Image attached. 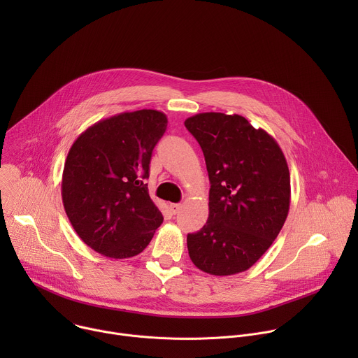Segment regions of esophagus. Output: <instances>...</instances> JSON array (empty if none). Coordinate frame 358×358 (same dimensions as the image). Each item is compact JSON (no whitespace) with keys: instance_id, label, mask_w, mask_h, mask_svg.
<instances>
[{"instance_id":"1","label":"esophagus","mask_w":358,"mask_h":358,"mask_svg":"<svg viewBox=\"0 0 358 358\" xmlns=\"http://www.w3.org/2000/svg\"><path fill=\"white\" fill-rule=\"evenodd\" d=\"M182 208V206L181 203H170V211H171V214H177V213H180V210Z\"/></svg>"}]
</instances>
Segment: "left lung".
<instances>
[{
  "instance_id": "8db88e82",
  "label": "left lung",
  "mask_w": 358,
  "mask_h": 358,
  "mask_svg": "<svg viewBox=\"0 0 358 358\" xmlns=\"http://www.w3.org/2000/svg\"><path fill=\"white\" fill-rule=\"evenodd\" d=\"M184 124L202 148L211 184L208 221L187 235L189 258L215 276L248 271L287 218L290 174L283 151L239 115L199 113Z\"/></svg>"
}]
</instances>
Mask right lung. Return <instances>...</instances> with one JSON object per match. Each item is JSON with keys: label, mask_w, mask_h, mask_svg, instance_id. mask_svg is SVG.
Instances as JSON below:
<instances>
[{"label": "right lung", "mask_w": 358, "mask_h": 358, "mask_svg": "<svg viewBox=\"0 0 358 358\" xmlns=\"http://www.w3.org/2000/svg\"><path fill=\"white\" fill-rule=\"evenodd\" d=\"M166 129L167 116L159 110L124 112L86 129L68 152L66 215L79 238L108 258L136 257L163 222L144 180Z\"/></svg>", "instance_id": "add662e5"}]
</instances>
